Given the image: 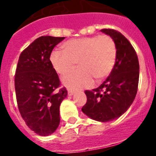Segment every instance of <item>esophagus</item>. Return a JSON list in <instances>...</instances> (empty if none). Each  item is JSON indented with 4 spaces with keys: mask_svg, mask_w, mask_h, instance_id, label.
<instances>
[{
    "mask_svg": "<svg viewBox=\"0 0 156 156\" xmlns=\"http://www.w3.org/2000/svg\"><path fill=\"white\" fill-rule=\"evenodd\" d=\"M74 94V91L73 90H68V95H69V96H71V95H73Z\"/></svg>",
    "mask_w": 156,
    "mask_h": 156,
    "instance_id": "1",
    "label": "esophagus"
}]
</instances>
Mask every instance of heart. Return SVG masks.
<instances>
[{"mask_svg": "<svg viewBox=\"0 0 156 156\" xmlns=\"http://www.w3.org/2000/svg\"><path fill=\"white\" fill-rule=\"evenodd\" d=\"M64 51H52L50 61L53 68L60 75H65L75 68L62 79L66 87L80 89L90 87L94 79L101 80L109 75L116 59V46L108 35H94L67 41L63 44Z\"/></svg>", "mask_w": 156, "mask_h": 156, "instance_id": "heart-1", "label": "heart"}]
</instances>
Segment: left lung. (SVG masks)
I'll use <instances>...</instances> for the list:
<instances>
[{"mask_svg": "<svg viewBox=\"0 0 156 156\" xmlns=\"http://www.w3.org/2000/svg\"><path fill=\"white\" fill-rule=\"evenodd\" d=\"M113 39L116 59L108 77L98 88L85 90L87 103L82 111L100 122L116 119L131 105L137 94L139 81V62L137 53L129 41L117 30H101Z\"/></svg>", "mask_w": 156, "mask_h": 156, "instance_id": "1", "label": "left lung"}]
</instances>
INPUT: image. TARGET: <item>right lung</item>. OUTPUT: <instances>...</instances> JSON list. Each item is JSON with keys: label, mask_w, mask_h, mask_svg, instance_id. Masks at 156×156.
Masks as SVG:
<instances>
[{"label": "right lung", "mask_w": 156, "mask_h": 156, "mask_svg": "<svg viewBox=\"0 0 156 156\" xmlns=\"http://www.w3.org/2000/svg\"><path fill=\"white\" fill-rule=\"evenodd\" d=\"M65 37L42 36L22 51L15 75L18 108L31 130L41 136L55 131L59 106L67 96L50 61L54 48Z\"/></svg>", "instance_id": "1"}]
</instances>
